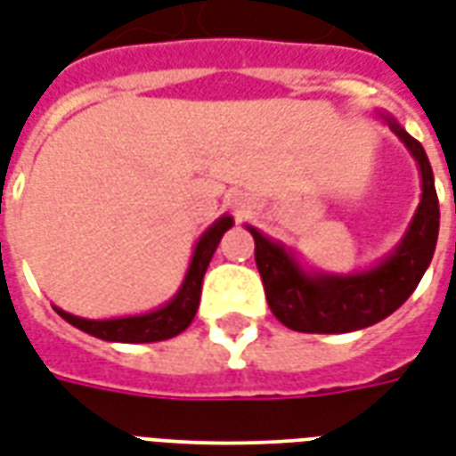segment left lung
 I'll return each instance as SVG.
<instances>
[{"label": "left lung", "instance_id": "8db88e82", "mask_svg": "<svg viewBox=\"0 0 456 456\" xmlns=\"http://www.w3.org/2000/svg\"><path fill=\"white\" fill-rule=\"evenodd\" d=\"M391 129L395 136H401L420 166L422 202L403 244L381 266L346 278L307 276L288 256L286 248L248 227L256 241L254 256L264 281L268 307L283 325L296 332L337 335L376 325L411 297L425 268L430 266L440 232V202L435 192L430 160L420 141L412 139L401 124L391 119Z\"/></svg>", "mask_w": 456, "mask_h": 456}]
</instances>
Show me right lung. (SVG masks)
I'll use <instances>...</instances> for the list:
<instances>
[{
  "instance_id": "obj_1",
  "label": "right lung",
  "mask_w": 456,
  "mask_h": 456,
  "mask_svg": "<svg viewBox=\"0 0 456 456\" xmlns=\"http://www.w3.org/2000/svg\"><path fill=\"white\" fill-rule=\"evenodd\" d=\"M232 222H234L232 217H222L202 234L178 296L173 297L166 307L156 310V313L119 317V320H83V317H75L55 307L58 315L63 317L65 322L77 327V330H83V332L93 337H100V339H107V342H160V339H170V337L180 335L183 330H188L192 317L198 313L202 278H205V271H208L209 261H212V254L217 248L219 239L224 237V232L232 227Z\"/></svg>"
}]
</instances>
